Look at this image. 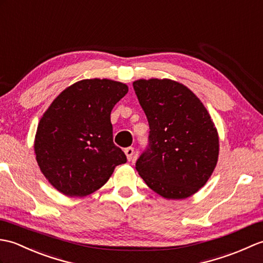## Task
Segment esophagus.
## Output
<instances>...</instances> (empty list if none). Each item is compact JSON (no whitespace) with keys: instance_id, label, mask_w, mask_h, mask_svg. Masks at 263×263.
I'll return each mask as SVG.
<instances>
[{"instance_id":"34e87169","label":"esophagus","mask_w":263,"mask_h":263,"mask_svg":"<svg viewBox=\"0 0 263 263\" xmlns=\"http://www.w3.org/2000/svg\"><path fill=\"white\" fill-rule=\"evenodd\" d=\"M134 153H135V151H134V147H127V148H125V154L127 156V160L128 161H132L133 160Z\"/></svg>"}]
</instances>
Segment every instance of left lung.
Returning <instances> with one entry per match:
<instances>
[{
	"label": "left lung",
	"instance_id": "obj_1",
	"mask_svg": "<svg viewBox=\"0 0 263 263\" xmlns=\"http://www.w3.org/2000/svg\"><path fill=\"white\" fill-rule=\"evenodd\" d=\"M149 125L148 145L136 170L152 190L166 199L196 194L218 159V135L206 108L188 87L171 80L133 83Z\"/></svg>",
	"mask_w": 263,
	"mask_h": 263
}]
</instances>
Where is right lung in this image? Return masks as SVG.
I'll return each mask as SVG.
<instances>
[{"instance_id":"1","label":"right lung","mask_w":263,"mask_h":263,"mask_svg":"<svg viewBox=\"0 0 263 263\" xmlns=\"http://www.w3.org/2000/svg\"><path fill=\"white\" fill-rule=\"evenodd\" d=\"M128 86L111 80H82L58 96L40 119L34 153L52 186L84 197L107 182L127 162L114 143L110 114Z\"/></svg>"}]
</instances>
